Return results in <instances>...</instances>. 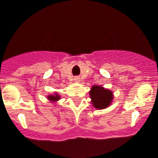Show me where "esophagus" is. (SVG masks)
Wrapping results in <instances>:
<instances>
[{
    "instance_id": "34e87169",
    "label": "esophagus",
    "mask_w": 158,
    "mask_h": 158,
    "mask_svg": "<svg viewBox=\"0 0 158 158\" xmlns=\"http://www.w3.org/2000/svg\"><path fill=\"white\" fill-rule=\"evenodd\" d=\"M73 80H74V81L77 82V81H79V78H78V77H75L74 79H73Z\"/></svg>"
}]
</instances>
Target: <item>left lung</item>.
Instances as JSON below:
<instances>
[{
	"label": "left lung",
	"mask_w": 158,
	"mask_h": 158,
	"mask_svg": "<svg viewBox=\"0 0 158 158\" xmlns=\"http://www.w3.org/2000/svg\"><path fill=\"white\" fill-rule=\"evenodd\" d=\"M89 93L91 104L97 109H103L109 107L113 99L112 91L98 85H94Z\"/></svg>",
	"instance_id": "obj_1"
}]
</instances>
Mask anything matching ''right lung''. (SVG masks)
<instances>
[{
	"mask_svg": "<svg viewBox=\"0 0 158 158\" xmlns=\"http://www.w3.org/2000/svg\"><path fill=\"white\" fill-rule=\"evenodd\" d=\"M47 98L49 99V101L52 102H57L58 100L60 99V96L57 94V93H55V94H50V95L47 96Z\"/></svg>",
	"mask_w": 158,
	"mask_h": 158,
	"instance_id": "obj_1",
	"label": "right lung"
}]
</instances>
